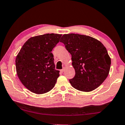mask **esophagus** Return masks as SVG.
<instances>
[{
	"mask_svg": "<svg viewBox=\"0 0 125 125\" xmlns=\"http://www.w3.org/2000/svg\"><path fill=\"white\" fill-rule=\"evenodd\" d=\"M61 72H64V71H65V67H64V68H63L62 69V70H61Z\"/></svg>",
	"mask_w": 125,
	"mask_h": 125,
	"instance_id": "34e87169",
	"label": "esophagus"
}]
</instances>
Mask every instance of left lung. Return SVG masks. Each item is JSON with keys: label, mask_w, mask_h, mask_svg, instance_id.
I'll return each instance as SVG.
<instances>
[{"label": "left lung", "mask_w": 125, "mask_h": 125, "mask_svg": "<svg viewBox=\"0 0 125 125\" xmlns=\"http://www.w3.org/2000/svg\"><path fill=\"white\" fill-rule=\"evenodd\" d=\"M61 42L72 55L75 76L69 81L73 87L83 92L98 87L107 77L111 63L104 44L93 37L73 33L63 35Z\"/></svg>", "instance_id": "left-lung-1"}]
</instances>
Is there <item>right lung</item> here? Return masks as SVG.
I'll list each match as a JSON object with an SVG mask.
<instances>
[{
  "label": "right lung",
  "instance_id": "obj_1",
  "mask_svg": "<svg viewBox=\"0 0 125 125\" xmlns=\"http://www.w3.org/2000/svg\"><path fill=\"white\" fill-rule=\"evenodd\" d=\"M62 34H45L29 38L15 59L18 76L28 90L43 94L54 87L59 76L52 51Z\"/></svg>",
  "mask_w": 125,
  "mask_h": 125
}]
</instances>
